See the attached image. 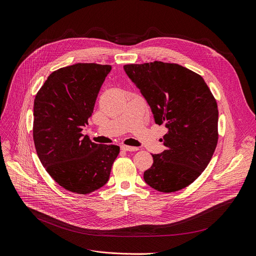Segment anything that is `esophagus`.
I'll list each match as a JSON object with an SVG mask.
<instances>
[{"label": "esophagus", "instance_id": "1", "mask_svg": "<svg viewBox=\"0 0 256 256\" xmlns=\"http://www.w3.org/2000/svg\"><path fill=\"white\" fill-rule=\"evenodd\" d=\"M120 148H122V151H136V150H138V148H136V147H132V146H126V145L122 146Z\"/></svg>", "mask_w": 256, "mask_h": 256}]
</instances>
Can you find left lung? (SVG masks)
<instances>
[{"instance_id":"8db88e82","label":"left lung","mask_w":256,"mask_h":256,"mask_svg":"<svg viewBox=\"0 0 256 256\" xmlns=\"http://www.w3.org/2000/svg\"><path fill=\"white\" fill-rule=\"evenodd\" d=\"M124 72L141 90L157 124H166V149L152 154L144 172L151 188L172 193L188 187L206 168L218 145V110L203 78L176 63L126 64Z\"/></svg>"}]
</instances>
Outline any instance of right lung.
Returning a JSON list of instances; mask_svg holds the SVG:
<instances>
[{"label":"right lung","mask_w":256,"mask_h":256,"mask_svg":"<svg viewBox=\"0 0 256 256\" xmlns=\"http://www.w3.org/2000/svg\"><path fill=\"white\" fill-rule=\"evenodd\" d=\"M110 65L76 63L52 72L34 104V142L42 166L62 188L94 192L108 182L116 145L92 143L82 134Z\"/></svg>","instance_id":"obj_1"}]
</instances>
